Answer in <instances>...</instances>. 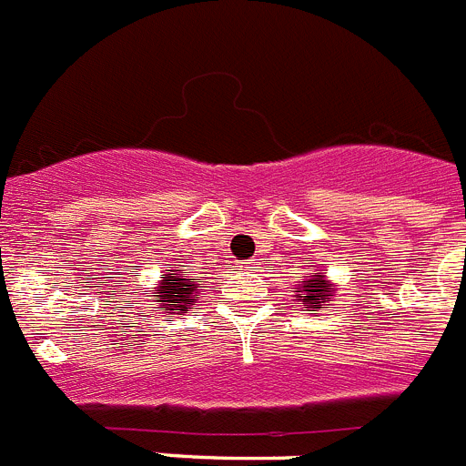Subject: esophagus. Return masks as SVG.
<instances>
[{"instance_id":"obj_1","label":"esophagus","mask_w":466,"mask_h":466,"mask_svg":"<svg viewBox=\"0 0 466 466\" xmlns=\"http://www.w3.org/2000/svg\"><path fill=\"white\" fill-rule=\"evenodd\" d=\"M254 263L257 261H254V258H249V261H245V268H254Z\"/></svg>"}]
</instances>
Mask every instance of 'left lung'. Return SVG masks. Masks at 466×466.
Segmentation results:
<instances>
[{"instance_id": "8db88e82", "label": "left lung", "mask_w": 466, "mask_h": 466, "mask_svg": "<svg viewBox=\"0 0 466 466\" xmlns=\"http://www.w3.org/2000/svg\"><path fill=\"white\" fill-rule=\"evenodd\" d=\"M333 296V287L329 284V279H324V275L315 273L306 279V282L299 287V294L296 299L308 308H319L322 303H327V299Z\"/></svg>"}]
</instances>
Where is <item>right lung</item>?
<instances>
[{"label":"right lung","instance_id":"add662e5","mask_svg":"<svg viewBox=\"0 0 466 466\" xmlns=\"http://www.w3.org/2000/svg\"><path fill=\"white\" fill-rule=\"evenodd\" d=\"M156 296H158L156 300L160 306H166L167 310H187V306H196L200 291H198V284L188 282L187 275L170 270L166 278L160 279V287H156Z\"/></svg>","mask_w":466,"mask_h":466}]
</instances>
